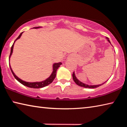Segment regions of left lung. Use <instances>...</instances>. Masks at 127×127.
I'll return each mask as SVG.
<instances>
[{
  "label": "left lung",
  "mask_w": 127,
  "mask_h": 127,
  "mask_svg": "<svg viewBox=\"0 0 127 127\" xmlns=\"http://www.w3.org/2000/svg\"><path fill=\"white\" fill-rule=\"evenodd\" d=\"M106 38L107 39V41L110 43L111 42L110 41V40H109V38L106 37ZM72 77H73V81L75 82V83H76V84L77 85L81 87H85V88H89V89H94V88H96L97 87H99L100 86H101L102 85L104 84V83H105V82L103 83L102 84H101V85H87V84H85V83H83L82 82H81V81H79L78 79L77 78V77H76V75H75L74 74V72H73V73L72 74Z\"/></svg>",
  "instance_id": "left-lung-1"
}]
</instances>
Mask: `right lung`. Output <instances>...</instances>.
<instances>
[{"label":"right lung","instance_id":"right-lung-1","mask_svg":"<svg viewBox=\"0 0 127 127\" xmlns=\"http://www.w3.org/2000/svg\"><path fill=\"white\" fill-rule=\"evenodd\" d=\"M41 27H33V29H38V28H40ZM23 32H21L20 33V35H19V36L18 37L16 38V40L14 41V42L13 43V44L12 45V46L11 47V50H10V55H9V59H10V57L11 55L12 54V53H13V46H14V44L15 41L17 40H18V38H20L21 37V35H22V34L23 33ZM62 63L61 62H60V63H54L53 64V72L50 75V76L49 77V78H47L45 80L41 81V82H26L22 80V79H21L20 78H19L17 76H16V74H14V73L13 72V70L12 69V68L10 65H9L10 66V70H11V72L12 73L14 77H15V78H16L17 81H18L19 82H20L21 84H22L23 85L25 86H27L28 87H30V88H33V89H39V88H42V87H44L46 86L49 85V84H50V83L54 81V79H55V76H56V74H57V70L58 69V68L60 65H62Z\"/></svg>","mask_w":127,"mask_h":127}]
</instances>
